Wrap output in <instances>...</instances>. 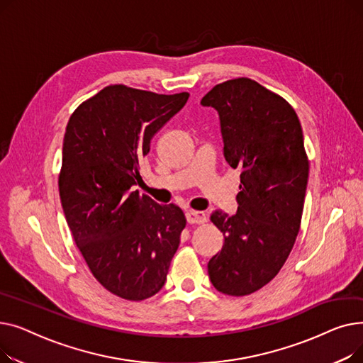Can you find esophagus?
Returning a JSON list of instances; mask_svg holds the SVG:
<instances>
[{
	"mask_svg": "<svg viewBox=\"0 0 363 363\" xmlns=\"http://www.w3.org/2000/svg\"><path fill=\"white\" fill-rule=\"evenodd\" d=\"M186 222L188 223H204L206 222V215L203 212H197V211H188L185 213Z\"/></svg>",
	"mask_w": 363,
	"mask_h": 363,
	"instance_id": "esophagus-1",
	"label": "esophagus"
}]
</instances>
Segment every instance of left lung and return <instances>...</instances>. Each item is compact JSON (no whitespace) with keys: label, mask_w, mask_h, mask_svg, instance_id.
Masks as SVG:
<instances>
[{"label":"left lung","mask_w":363,"mask_h":363,"mask_svg":"<svg viewBox=\"0 0 363 363\" xmlns=\"http://www.w3.org/2000/svg\"><path fill=\"white\" fill-rule=\"evenodd\" d=\"M201 106L218 111L223 157L241 172L237 213L211 215L225 241L207 272L218 291L247 296L275 278L298 234L309 178L303 130L287 101L249 78L216 85Z\"/></svg>","instance_id":"1"}]
</instances>
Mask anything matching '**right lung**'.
Listing matches in <instances>:
<instances>
[{"mask_svg": "<svg viewBox=\"0 0 363 363\" xmlns=\"http://www.w3.org/2000/svg\"><path fill=\"white\" fill-rule=\"evenodd\" d=\"M188 97L111 85L76 108L66 126L59 191L67 225L92 275L126 300L163 289L186 223L178 206L130 188L141 181L152 137Z\"/></svg>", "mask_w": 363, "mask_h": 363, "instance_id": "right-lung-1", "label": "right lung"}]
</instances>
